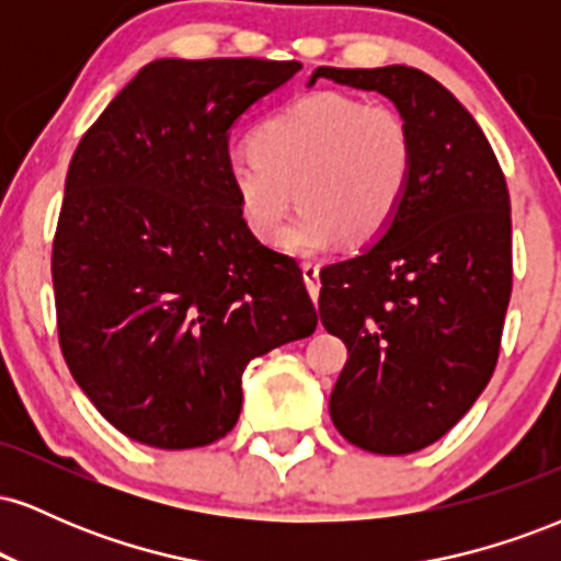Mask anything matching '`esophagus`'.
Masks as SVG:
<instances>
[{"label":"esophagus","mask_w":561,"mask_h":561,"mask_svg":"<svg viewBox=\"0 0 561 561\" xmlns=\"http://www.w3.org/2000/svg\"><path fill=\"white\" fill-rule=\"evenodd\" d=\"M302 282H306V289L308 295H311V300L317 302L319 300V289H321V279H319V266L317 263H302Z\"/></svg>","instance_id":"esophagus-1"}]
</instances>
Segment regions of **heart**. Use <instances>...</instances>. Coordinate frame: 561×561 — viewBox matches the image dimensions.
Masks as SVG:
<instances>
[{
    "mask_svg": "<svg viewBox=\"0 0 561 561\" xmlns=\"http://www.w3.org/2000/svg\"><path fill=\"white\" fill-rule=\"evenodd\" d=\"M414 163V137L396 107L313 92L263 118L227 173L255 240L279 242L298 198L304 210L282 244L317 255L340 240L377 242L401 214Z\"/></svg>",
    "mask_w": 561,
    "mask_h": 561,
    "instance_id": "1",
    "label": "heart"
}]
</instances>
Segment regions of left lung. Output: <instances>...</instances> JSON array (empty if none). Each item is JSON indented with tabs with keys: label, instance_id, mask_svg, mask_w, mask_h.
Returning <instances> with one entry per match:
<instances>
[{
	"label": "left lung",
	"instance_id": "8db88e82",
	"mask_svg": "<svg viewBox=\"0 0 561 561\" xmlns=\"http://www.w3.org/2000/svg\"><path fill=\"white\" fill-rule=\"evenodd\" d=\"M317 79L388 96L414 137V182L392 227L321 268L319 317L347 347L330 396L340 435L403 456L440 440L499 362L512 295L508 190L485 134L416 68H327Z\"/></svg>",
	"mask_w": 561,
	"mask_h": 561
}]
</instances>
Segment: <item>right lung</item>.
<instances>
[{"instance_id": "right-lung-1", "label": "right lung", "mask_w": 561, "mask_h": 561, "mask_svg": "<svg viewBox=\"0 0 561 561\" xmlns=\"http://www.w3.org/2000/svg\"><path fill=\"white\" fill-rule=\"evenodd\" d=\"M300 68L156 60L76 147L53 244L57 334L131 440H218L240 420L244 366L317 330L298 263L250 234L227 173L231 126Z\"/></svg>"}]
</instances>
